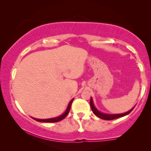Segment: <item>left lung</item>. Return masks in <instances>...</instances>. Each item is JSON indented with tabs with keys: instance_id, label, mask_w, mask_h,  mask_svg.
Returning <instances> with one entry per match:
<instances>
[{
	"instance_id": "obj_1",
	"label": "left lung",
	"mask_w": 151,
	"mask_h": 151,
	"mask_svg": "<svg viewBox=\"0 0 151 151\" xmlns=\"http://www.w3.org/2000/svg\"><path fill=\"white\" fill-rule=\"evenodd\" d=\"M90 105H91V108L92 111L93 112L94 114L96 115L97 117H98L99 118H101L102 119H105V120H112V119H115L119 118V117H122L125 116V115L129 114V113H131L132 111H133L134 107H135V106H134L133 109H131V110L129 111L127 113H122V114L110 115V114H104V113H100V111H98V110H97L96 107L94 106V104H93V100H92L91 98V100H90Z\"/></svg>"
}]
</instances>
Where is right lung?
Listing matches in <instances>:
<instances>
[{"label": "right lung", "instance_id": "right-lung-1", "mask_svg": "<svg viewBox=\"0 0 151 151\" xmlns=\"http://www.w3.org/2000/svg\"><path fill=\"white\" fill-rule=\"evenodd\" d=\"M73 100H72L71 102H69V106H68L67 110H66L65 113L63 114L60 116L58 117H55V118H50V119H36V118H34L33 117V119H35V120L38 121V122H51V123H53V122H59V121H61L62 119H63L65 117L67 116L68 115V113H69V111H70V109H71V104L72 102H73Z\"/></svg>", "mask_w": 151, "mask_h": 151}]
</instances>
